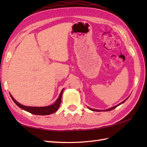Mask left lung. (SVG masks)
Segmentation results:
<instances>
[{"label": "left lung", "mask_w": 147, "mask_h": 147, "mask_svg": "<svg viewBox=\"0 0 147 147\" xmlns=\"http://www.w3.org/2000/svg\"><path fill=\"white\" fill-rule=\"evenodd\" d=\"M128 98V97H127L126 100H124L123 101V102H122L121 103H120L119 104H118V105H115V106H114V107H111V108H110V109H107V110H103V111H111V110H113V109H115L116 108L117 106H119V105H121V104H123V103L125 102L126 100ZM90 110L91 111H97V112H99V111H101V110H96V109H91V108H90V107H88Z\"/></svg>", "instance_id": "left-lung-1"}]
</instances>
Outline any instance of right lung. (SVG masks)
Here are the masks:
<instances>
[{
  "label": "right lung",
  "instance_id": "1",
  "mask_svg": "<svg viewBox=\"0 0 147 147\" xmlns=\"http://www.w3.org/2000/svg\"><path fill=\"white\" fill-rule=\"evenodd\" d=\"M63 91H64V89H62L60 95L59 96V98L56 100V101L55 102L54 104L49 106H46V107H28V106H24V105H21L19 102H18L13 97H12V96L11 94L10 95H11V97L12 99V100H13L15 104L21 109H23V110L28 112L30 113L33 114L45 115H49V114L54 113L55 112H56L58 110V109L61 103V97H62V93H63Z\"/></svg>",
  "mask_w": 147,
  "mask_h": 147
}]
</instances>
